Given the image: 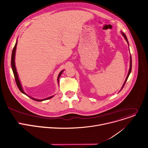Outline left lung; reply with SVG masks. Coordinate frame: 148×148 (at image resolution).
Returning a JSON list of instances; mask_svg holds the SVG:
<instances>
[{
	"label": "left lung",
	"instance_id": "left-lung-1",
	"mask_svg": "<svg viewBox=\"0 0 148 148\" xmlns=\"http://www.w3.org/2000/svg\"><path fill=\"white\" fill-rule=\"evenodd\" d=\"M122 35L123 36V37L125 38V39H126V40L127 41V43H128V40H127V37H126V36L125 35V34H124V33H123V32H122ZM128 45H129V43H128ZM130 68H129V72H128V74H127V77H126V80H125V81L124 84H123V86H122L121 90L123 89V86H125L126 82L127 81V78H128V77H129V75H130V72H131V70H132V57H131V55H130Z\"/></svg>",
	"mask_w": 148,
	"mask_h": 148
}]
</instances>
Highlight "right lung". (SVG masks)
<instances>
[{
    "label": "right lung",
    "instance_id": "add662e5",
    "mask_svg": "<svg viewBox=\"0 0 148 148\" xmlns=\"http://www.w3.org/2000/svg\"><path fill=\"white\" fill-rule=\"evenodd\" d=\"M16 45H17V42H16V44H15V45H14V47H13V51H12V58H11V66H12V71H13V74H14V79H15V81H16V85H17L18 88H19V89L20 90V91H21L22 93H24L25 95H27L25 93V92L23 91V89H22V87L21 84V82H20V80H19V77H18V75L17 71H16V67H15L14 57H15V52H16ZM63 72V70L62 71L59 73V75H58V82H59V77H60V75H62V73ZM53 96H51V97H47V98H46V99H42V100L36 99H34V98H32V97H30L31 98V99H34V100H35V101H39H39H45V100H47V99H51V98Z\"/></svg>",
    "mask_w": 148,
    "mask_h": 148
}]
</instances>
